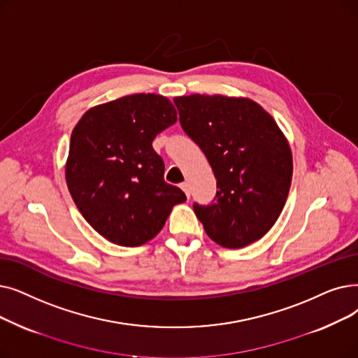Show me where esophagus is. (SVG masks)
<instances>
[{"label": "esophagus", "mask_w": 358, "mask_h": 358, "mask_svg": "<svg viewBox=\"0 0 358 358\" xmlns=\"http://www.w3.org/2000/svg\"><path fill=\"white\" fill-rule=\"evenodd\" d=\"M180 187H181V190L185 193V196L190 197V184H189L187 181L181 182V184H180Z\"/></svg>", "instance_id": "obj_1"}]
</instances>
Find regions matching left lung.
<instances>
[{
  "mask_svg": "<svg viewBox=\"0 0 358 358\" xmlns=\"http://www.w3.org/2000/svg\"><path fill=\"white\" fill-rule=\"evenodd\" d=\"M174 103L216 178L210 203H193L206 234L227 248L262 238L282 212L292 178L291 149L278 124L250 99L190 95Z\"/></svg>",
  "mask_w": 358,
  "mask_h": 358,
  "instance_id": "1",
  "label": "left lung"
}]
</instances>
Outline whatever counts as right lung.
Returning a JSON list of instances; mask_svg holds the SVG:
<instances>
[{
	"mask_svg": "<svg viewBox=\"0 0 358 358\" xmlns=\"http://www.w3.org/2000/svg\"><path fill=\"white\" fill-rule=\"evenodd\" d=\"M177 121L174 105L137 93L89 110L71 133L66 180L77 209L102 237L142 245L185 194L164 180L152 142Z\"/></svg>",
	"mask_w": 358,
	"mask_h": 358,
	"instance_id": "1",
	"label": "right lung"
}]
</instances>
